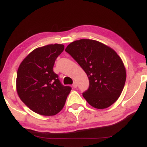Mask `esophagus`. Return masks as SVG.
Returning <instances> with one entry per match:
<instances>
[{"instance_id":"34e87169","label":"esophagus","mask_w":147,"mask_h":147,"mask_svg":"<svg viewBox=\"0 0 147 147\" xmlns=\"http://www.w3.org/2000/svg\"><path fill=\"white\" fill-rule=\"evenodd\" d=\"M72 86H73V88H76L77 87V84H76V82H74L73 84H72Z\"/></svg>"}]
</instances>
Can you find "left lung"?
Listing matches in <instances>:
<instances>
[{"mask_svg": "<svg viewBox=\"0 0 147 147\" xmlns=\"http://www.w3.org/2000/svg\"><path fill=\"white\" fill-rule=\"evenodd\" d=\"M89 79L83 97L92 107L104 109L113 104L122 93L126 73L122 59L113 49L95 40L80 39L65 48Z\"/></svg>", "mask_w": 147, "mask_h": 147, "instance_id": "8db88e82", "label": "left lung"}]
</instances>
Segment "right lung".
<instances>
[{
    "label": "right lung",
    "instance_id": "1",
    "mask_svg": "<svg viewBox=\"0 0 147 147\" xmlns=\"http://www.w3.org/2000/svg\"><path fill=\"white\" fill-rule=\"evenodd\" d=\"M62 44H50L32 51L20 64L16 91L24 104L36 113L52 116L59 113L71 90L63 86L53 71L57 57L63 51Z\"/></svg>",
    "mask_w": 147,
    "mask_h": 147
}]
</instances>
